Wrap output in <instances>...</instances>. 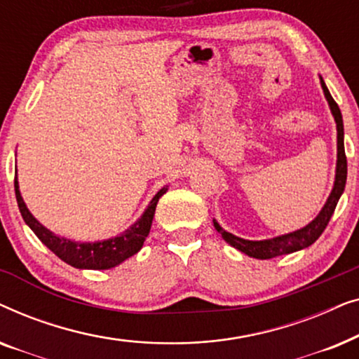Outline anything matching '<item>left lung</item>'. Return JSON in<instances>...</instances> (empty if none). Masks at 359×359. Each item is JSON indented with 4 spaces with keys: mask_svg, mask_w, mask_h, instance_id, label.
Instances as JSON below:
<instances>
[{
    "mask_svg": "<svg viewBox=\"0 0 359 359\" xmlns=\"http://www.w3.org/2000/svg\"><path fill=\"white\" fill-rule=\"evenodd\" d=\"M320 78V85L323 90V95H325V100L328 102V107H330L333 119H335L337 124V168H335V181H333V188L330 191V196L327 198V203L323 204L320 212L317 214V217L309 222L306 227L294 230V232L278 235V237L266 238V240H245L240 238L237 235L227 232L220 227L217 220H212L214 227L217 232L222 235L225 242L232 245L233 248H237L238 252H242L248 257L257 258V259H269L274 257H281V255L294 253L299 252V250H304L316 242V240L320 237L323 230H325L328 220H330L333 210L337 208L338 199L341 198L343 191H345L346 184V156H345V142H343V137H345V132H343V119L340 107L328 91V88Z\"/></svg>",
    "mask_w": 359,
    "mask_h": 359,
    "instance_id": "1",
    "label": "left lung"
}]
</instances>
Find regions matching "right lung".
I'll return each instance as SVG.
<instances>
[{
    "label": "right lung",
    "mask_w": 359,
    "mask_h": 359,
    "mask_svg": "<svg viewBox=\"0 0 359 359\" xmlns=\"http://www.w3.org/2000/svg\"><path fill=\"white\" fill-rule=\"evenodd\" d=\"M14 189H16V199L21 215L37 238L46 245V247L57 255L62 262H65L73 268L78 269H111L126 262L127 258L134 257L135 253L140 252L144 247L145 238L149 237L151 220L155 215V208L158 204V199L168 191V186L161 188L158 193L154 196L150 204L147 205L144 214L126 229L124 232L116 235V237L97 240V242H75V240L60 237V235L53 233L52 230L39 222V220L31 214L24 203L21 191H19L18 181V168L16 178H14Z\"/></svg>",
    "instance_id": "add662e5"
}]
</instances>
